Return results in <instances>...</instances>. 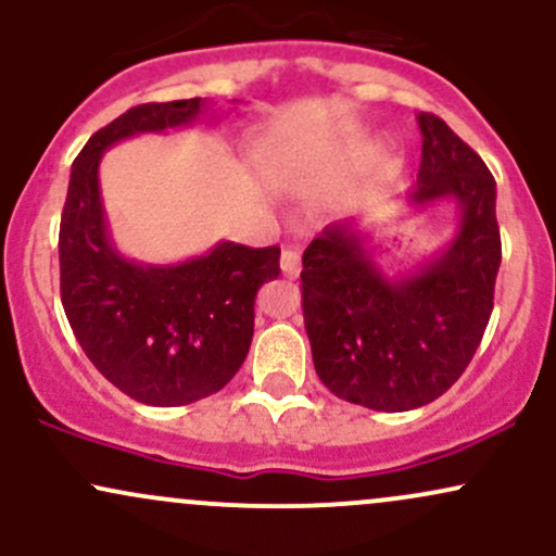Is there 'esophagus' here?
<instances>
[{"label": "esophagus", "mask_w": 556, "mask_h": 556, "mask_svg": "<svg viewBox=\"0 0 556 556\" xmlns=\"http://www.w3.org/2000/svg\"><path fill=\"white\" fill-rule=\"evenodd\" d=\"M282 274L287 279H295L300 274V253L298 248H285L282 251Z\"/></svg>", "instance_id": "obj_1"}]
</instances>
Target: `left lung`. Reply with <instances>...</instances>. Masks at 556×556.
Wrapping results in <instances>:
<instances>
[{"label":"left lung","instance_id":"1","mask_svg":"<svg viewBox=\"0 0 556 556\" xmlns=\"http://www.w3.org/2000/svg\"><path fill=\"white\" fill-rule=\"evenodd\" d=\"M418 127L410 203H455V240L410 277L389 279L353 227L331 225L305 248L300 271L318 379L340 400L384 413L429 405L460 379L486 331L502 264L489 167L437 114L420 112Z\"/></svg>","mask_w":556,"mask_h":556}]
</instances>
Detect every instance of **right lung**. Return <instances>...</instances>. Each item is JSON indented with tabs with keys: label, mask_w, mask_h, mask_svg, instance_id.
Instances as JSON below:
<instances>
[{
	"label": "right lung",
	"mask_w": 556,
	"mask_h": 556,
	"mask_svg": "<svg viewBox=\"0 0 556 556\" xmlns=\"http://www.w3.org/2000/svg\"><path fill=\"white\" fill-rule=\"evenodd\" d=\"M201 99L140 104L93 132L73 162L60 222V295L83 353L127 397L177 407L219 392L253 340V305L279 277V248L219 242L206 256L143 266L106 232L99 162L117 140L190 125Z\"/></svg>",
	"instance_id": "1"
}]
</instances>
